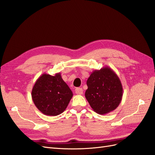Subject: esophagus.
<instances>
[{"label": "esophagus", "instance_id": "1", "mask_svg": "<svg viewBox=\"0 0 155 155\" xmlns=\"http://www.w3.org/2000/svg\"><path fill=\"white\" fill-rule=\"evenodd\" d=\"M75 92L77 94H83V88H76Z\"/></svg>", "mask_w": 155, "mask_h": 155}]
</instances>
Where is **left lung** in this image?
<instances>
[{
    "label": "left lung",
    "instance_id": "left-lung-1",
    "mask_svg": "<svg viewBox=\"0 0 155 155\" xmlns=\"http://www.w3.org/2000/svg\"><path fill=\"white\" fill-rule=\"evenodd\" d=\"M85 97L94 111L106 114L120 105L123 96V87L120 78L110 67L95 70L87 81Z\"/></svg>",
    "mask_w": 155,
    "mask_h": 155
}]
</instances>
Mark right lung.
<instances>
[{"instance_id": "add662e5", "label": "right lung", "mask_w": 155, "mask_h": 155, "mask_svg": "<svg viewBox=\"0 0 155 155\" xmlns=\"http://www.w3.org/2000/svg\"><path fill=\"white\" fill-rule=\"evenodd\" d=\"M73 96V93L61 78V73L54 76L44 73L37 79L31 91L35 105L42 113L58 116L63 112Z\"/></svg>"}]
</instances>
